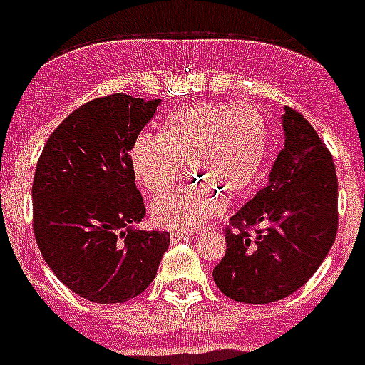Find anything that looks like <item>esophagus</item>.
I'll list each match as a JSON object with an SVG mask.
<instances>
[{"label": "esophagus", "instance_id": "34e87169", "mask_svg": "<svg viewBox=\"0 0 365 365\" xmlns=\"http://www.w3.org/2000/svg\"><path fill=\"white\" fill-rule=\"evenodd\" d=\"M183 240H190V234H183V232H172L170 234V242L172 244H180Z\"/></svg>", "mask_w": 365, "mask_h": 365}]
</instances>
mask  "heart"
Listing matches in <instances>:
<instances>
[{"instance_id":"1","label":"heart","mask_w":365,"mask_h":365,"mask_svg":"<svg viewBox=\"0 0 365 365\" xmlns=\"http://www.w3.org/2000/svg\"><path fill=\"white\" fill-rule=\"evenodd\" d=\"M269 147V125L255 106L195 102L166 115L160 135H139L129 158L150 195L170 190L187 162L197 182L155 199L150 218L164 230L190 232L217 217L224 193L234 199L253 185Z\"/></svg>"}]
</instances>
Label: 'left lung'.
<instances>
[{"mask_svg": "<svg viewBox=\"0 0 365 365\" xmlns=\"http://www.w3.org/2000/svg\"><path fill=\"white\" fill-rule=\"evenodd\" d=\"M282 131L284 147L269 183L230 218L226 253L212 271L220 292L242 304H271L296 292L336 237L333 156L312 123L288 106Z\"/></svg>", "mask_w": 365, "mask_h": 365, "instance_id": "1", "label": "left lung"}]
</instances>
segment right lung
<instances>
[{
	"mask_svg": "<svg viewBox=\"0 0 365 365\" xmlns=\"http://www.w3.org/2000/svg\"><path fill=\"white\" fill-rule=\"evenodd\" d=\"M160 98L110 94L77 108L50 135L32 183L42 257L63 284L94 304H123L147 290L168 232L137 230L145 203L131 147Z\"/></svg>",
	"mask_w": 365,
	"mask_h": 365,
	"instance_id": "add662e5",
	"label": "right lung"
}]
</instances>
